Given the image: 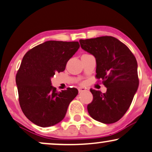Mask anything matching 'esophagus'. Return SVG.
Returning a JSON list of instances; mask_svg holds the SVG:
<instances>
[{"label":"esophagus","mask_w":152,"mask_h":152,"mask_svg":"<svg viewBox=\"0 0 152 152\" xmlns=\"http://www.w3.org/2000/svg\"><path fill=\"white\" fill-rule=\"evenodd\" d=\"M78 92L79 93H81V92H84V91H86V88H79L78 89Z\"/></svg>","instance_id":"1"}]
</instances>
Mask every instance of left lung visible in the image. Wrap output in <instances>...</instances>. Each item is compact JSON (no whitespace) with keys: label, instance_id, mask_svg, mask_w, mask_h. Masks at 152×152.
<instances>
[{"label":"left lung","instance_id":"left-lung-1","mask_svg":"<svg viewBox=\"0 0 152 152\" xmlns=\"http://www.w3.org/2000/svg\"><path fill=\"white\" fill-rule=\"evenodd\" d=\"M79 42L83 49L96 58V78L107 88L103 94L90 89L93 99L88 105L89 114L104 124L116 122L128 110L138 88L136 59L127 46L111 36Z\"/></svg>","mask_w":152,"mask_h":152}]
</instances>
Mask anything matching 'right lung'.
<instances>
[{
  "mask_svg": "<svg viewBox=\"0 0 152 152\" xmlns=\"http://www.w3.org/2000/svg\"><path fill=\"white\" fill-rule=\"evenodd\" d=\"M79 47L78 42L47 41L23 56L16 75L19 104L26 117L37 126H51L61 122L78 94L74 88L58 92L50 78L64 71Z\"/></svg>",
  "mask_w": 152,
  "mask_h": 152,
  "instance_id": "add662e5",
  "label": "right lung"
}]
</instances>
